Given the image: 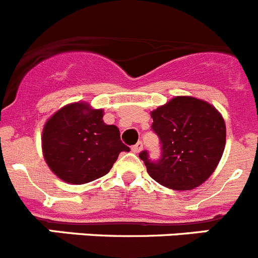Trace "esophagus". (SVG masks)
Wrapping results in <instances>:
<instances>
[{"instance_id": "34e87169", "label": "esophagus", "mask_w": 258, "mask_h": 258, "mask_svg": "<svg viewBox=\"0 0 258 258\" xmlns=\"http://www.w3.org/2000/svg\"><path fill=\"white\" fill-rule=\"evenodd\" d=\"M142 147H143L142 142H138L137 145H134L133 147H132V151H133L134 154H140V152L142 151Z\"/></svg>"}]
</instances>
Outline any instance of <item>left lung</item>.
Listing matches in <instances>:
<instances>
[{"label":"left lung","instance_id":"8db88e82","mask_svg":"<svg viewBox=\"0 0 258 258\" xmlns=\"http://www.w3.org/2000/svg\"><path fill=\"white\" fill-rule=\"evenodd\" d=\"M151 117L163 155L152 163L147 152L140 154L150 177L175 191L204 183L217 168L226 145V124L220 111L203 99L178 95L151 111Z\"/></svg>","mask_w":258,"mask_h":258}]
</instances>
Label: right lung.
I'll return each instance as SVG.
<instances>
[{"instance_id": "obj_1", "label": "right lung", "mask_w": 258, "mask_h": 258, "mask_svg": "<svg viewBox=\"0 0 258 258\" xmlns=\"http://www.w3.org/2000/svg\"><path fill=\"white\" fill-rule=\"evenodd\" d=\"M103 109L88 102L66 104L45 122L41 136L47 166L61 181L84 184L109 172L118 154L129 151L120 131L103 121Z\"/></svg>"}]
</instances>
